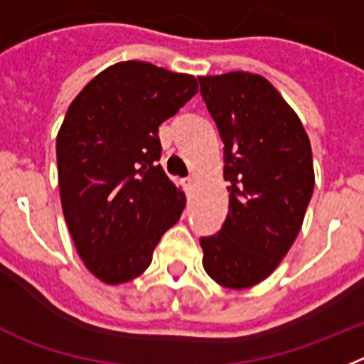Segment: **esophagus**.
<instances>
[{"mask_svg":"<svg viewBox=\"0 0 364 364\" xmlns=\"http://www.w3.org/2000/svg\"><path fill=\"white\" fill-rule=\"evenodd\" d=\"M194 183H196L194 178H186L185 179V186H186V188H192V186H194Z\"/></svg>","mask_w":364,"mask_h":364,"instance_id":"34e87169","label":"esophagus"}]
</instances>
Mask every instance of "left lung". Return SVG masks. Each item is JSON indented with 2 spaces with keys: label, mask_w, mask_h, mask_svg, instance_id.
Instances as JSON below:
<instances>
[{
  "label": "left lung",
  "mask_w": 364,
  "mask_h": 364,
  "mask_svg": "<svg viewBox=\"0 0 364 364\" xmlns=\"http://www.w3.org/2000/svg\"><path fill=\"white\" fill-rule=\"evenodd\" d=\"M198 80L229 181L225 221L200 240L203 267L220 286L245 289L277 269L299 235L315 185L311 146L296 113L260 75Z\"/></svg>",
  "instance_id": "obj_1"
}]
</instances>
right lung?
<instances>
[{"instance_id": "1", "label": "right lung", "mask_w": 364, "mask_h": 364, "mask_svg": "<svg viewBox=\"0 0 364 364\" xmlns=\"http://www.w3.org/2000/svg\"><path fill=\"white\" fill-rule=\"evenodd\" d=\"M198 93L192 75L121 62L69 106L56 137L62 210L78 255L106 284L146 271L185 194L161 159L159 126Z\"/></svg>"}]
</instances>
